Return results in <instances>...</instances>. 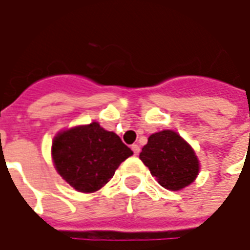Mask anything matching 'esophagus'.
Segmentation results:
<instances>
[{"label": "esophagus", "mask_w": 250, "mask_h": 250, "mask_svg": "<svg viewBox=\"0 0 250 250\" xmlns=\"http://www.w3.org/2000/svg\"><path fill=\"white\" fill-rule=\"evenodd\" d=\"M131 148H132V151H134V155H139V152H141V147L138 146V145H132Z\"/></svg>", "instance_id": "esophagus-1"}]
</instances>
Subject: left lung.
I'll use <instances>...</instances> for the list:
<instances>
[{
  "label": "left lung",
  "instance_id": "8db88e82",
  "mask_svg": "<svg viewBox=\"0 0 250 250\" xmlns=\"http://www.w3.org/2000/svg\"><path fill=\"white\" fill-rule=\"evenodd\" d=\"M139 158L158 184L171 191L193 184L199 173V161L193 147L173 130L159 131L148 136Z\"/></svg>",
  "mask_w": 250,
  "mask_h": 250
}]
</instances>
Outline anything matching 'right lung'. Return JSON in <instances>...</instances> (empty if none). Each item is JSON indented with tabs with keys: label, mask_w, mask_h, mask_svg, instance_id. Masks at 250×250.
<instances>
[{
	"label": "right lung",
	"mask_w": 250,
	"mask_h": 250,
	"mask_svg": "<svg viewBox=\"0 0 250 250\" xmlns=\"http://www.w3.org/2000/svg\"><path fill=\"white\" fill-rule=\"evenodd\" d=\"M134 152L98 122L66 128L52 141V161L66 184L80 193H95L114 177Z\"/></svg>",
	"instance_id": "add662e5"
}]
</instances>
